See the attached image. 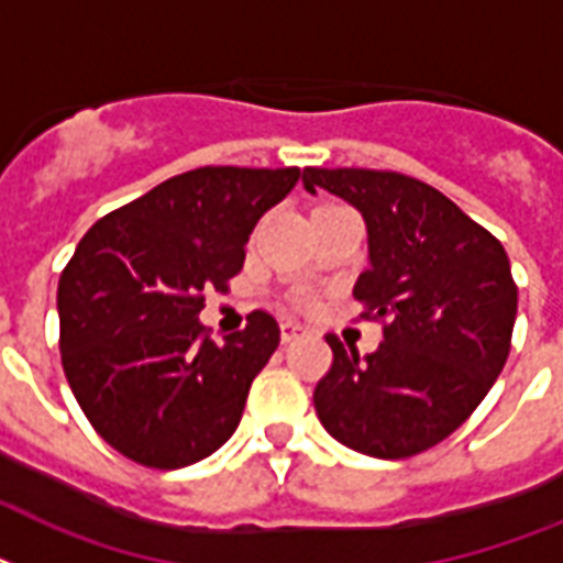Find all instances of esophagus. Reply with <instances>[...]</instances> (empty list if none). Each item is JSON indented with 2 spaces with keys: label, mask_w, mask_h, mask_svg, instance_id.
I'll use <instances>...</instances> for the list:
<instances>
[{
  "label": "esophagus",
  "mask_w": 563,
  "mask_h": 563,
  "mask_svg": "<svg viewBox=\"0 0 563 563\" xmlns=\"http://www.w3.org/2000/svg\"><path fill=\"white\" fill-rule=\"evenodd\" d=\"M306 335V327L303 323H297L291 321V318H286V321H280V338H283V344H289V341H295V338Z\"/></svg>",
  "instance_id": "34e87169"
}]
</instances>
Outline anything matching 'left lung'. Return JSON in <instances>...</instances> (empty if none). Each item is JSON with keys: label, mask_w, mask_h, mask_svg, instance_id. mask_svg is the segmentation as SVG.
<instances>
[{"label": "left lung", "mask_w": 563, "mask_h": 563, "mask_svg": "<svg viewBox=\"0 0 563 563\" xmlns=\"http://www.w3.org/2000/svg\"><path fill=\"white\" fill-rule=\"evenodd\" d=\"M303 187L353 205L367 225L355 300L385 321L358 358L329 335L318 419L341 445L378 460L422 454L460 428L500 376L518 314L504 245L437 187L390 170L306 167Z\"/></svg>", "instance_id": "left-lung-1"}]
</instances>
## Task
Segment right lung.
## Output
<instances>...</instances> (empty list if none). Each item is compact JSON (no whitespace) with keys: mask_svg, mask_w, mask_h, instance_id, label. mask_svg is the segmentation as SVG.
Returning <instances> with one entry per match:
<instances>
[{"mask_svg":"<svg viewBox=\"0 0 563 563\" xmlns=\"http://www.w3.org/2000/svg\"><path fill=\"white\" fill-rule=\"evenodd\" d=\"M297 167H199L98 219L59 274V355L91 428L147 468H185L231 440L280 344L268 312L213 344L199 312L245 263Z\"/></svg>","mask_w":563,"mask_h":563,"instance_id":"1","label":"right lung"}]
</instances>
